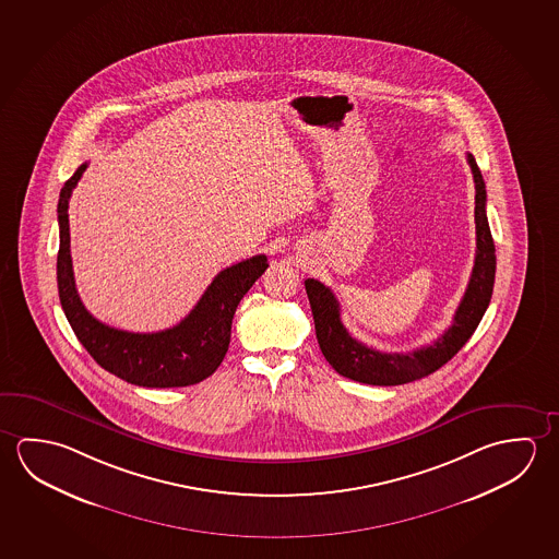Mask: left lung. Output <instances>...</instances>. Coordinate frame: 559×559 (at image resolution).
<instances>
[{"mask_svg":"<svg viewBox=\"0 0 559 559\" xmlns=\"http://www.w3.org/2000/svg\"><path fill=\"white\" fill-rule=\"evenodd\" d=\"M467 164L472 167L476 183V261L464 298L454 313V321L437 341L412 353H382L367 347L357 338L350 337V333L345 330L335 294L316 278H308L304 283L310 298L316 337L321 353L338 374L362 384H407L432 374L442 365H447L466 345L467 338L474 335L491 302L497 261L491 229L485 214L487 192L484 177L472 154H467Z\"/></svg>","mask_w":559,"mask_h":559,"instance_id":"1","label":"left lung"}]
</instances>
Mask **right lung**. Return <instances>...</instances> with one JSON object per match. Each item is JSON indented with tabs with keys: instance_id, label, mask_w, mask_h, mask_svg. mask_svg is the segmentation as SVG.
<instances>
[{
	"instance_id": "1",
	"label": "right lung",
	"mask_w": 559,
	"mask_h": 559,
	"mask_svg": "<svg viewBox=\"0 0 559 559\" xmlns=\"http://www.w3.org/2000/svg\"><path fill=\"white\" fill-rule=\"evenodd\" d=\"M87 164H82L60 191V249L56 261L58 294L75 337L99 367L129 384L144 388H183L199 384L221 367L229 347L231 320L239 300L265 273L266 255H255L214 276L191 313L169 330L130 333L95 320L75 290L70 255L68 202Z\"/></svg>"
}]
</instances>
